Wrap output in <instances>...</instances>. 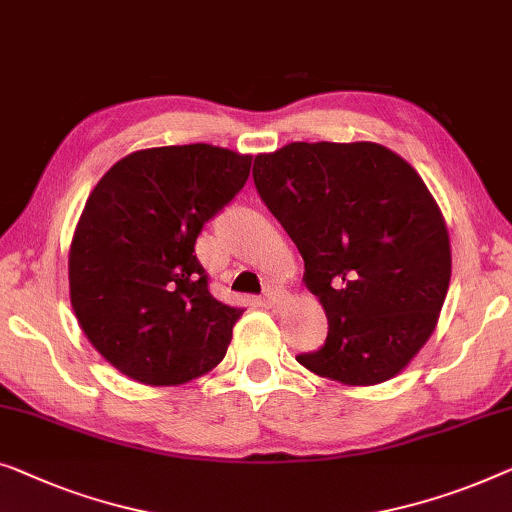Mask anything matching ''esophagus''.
Segmentation results:
<instances>
[{
    "label": "esophagus",
    "instance_id": "34e87169",
    "mask_svg": "<svg viewBox=\"0 0 512 512\" xmlns=\"http://www.w3.org/2000/svg\"><path fill=\"white\" fill-rule=\"evenodd\" d=\"M284 298L286 295L281 293V291H277V288H270V291H265V295H263V302H265V307H279L281 302H284Z\"/></svg>",
    "mask_w": 512,
    "mask_h": 512
}]
</instances>
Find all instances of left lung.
Listing matches in <instances>:
<instances>
[{"instance_id": "1", "label": "left lung", "mask_w": 512, "mask_h": 512, "mask_svg": "<svg viewBox=\"0 0 512 512\" xmlns=\"http://www.w3.org/2000/svg\"><path fill=\"white\" fill-rule=\"evenodd\" d=\"M254 184L298 247L328 339L298 362L323 379H395L427 344L450 286L446 219L409 161L379 143H288Z\"/></svg>"}]
</instances>
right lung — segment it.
Listing matches in <instances>:
<instances>
[{
	"label": "right lung",
	"instance_id": "right-lung-1",
	"mask_svg": "<svg viewBox=\"0 0 512 512\" xmlns=\"http://www.w3.org/2000/svg\"><path fill=\"white\" fill-rule=\"evenodd\" d=\"M249 170L251 154L226 147H150L92 189L69 249V295L80 330L117 372L182 385L224 360L244 309L210 293L194 244Z\"/></svg>",
	"mask_w": 512,
	"mask_h": 512
}]
</instances>
